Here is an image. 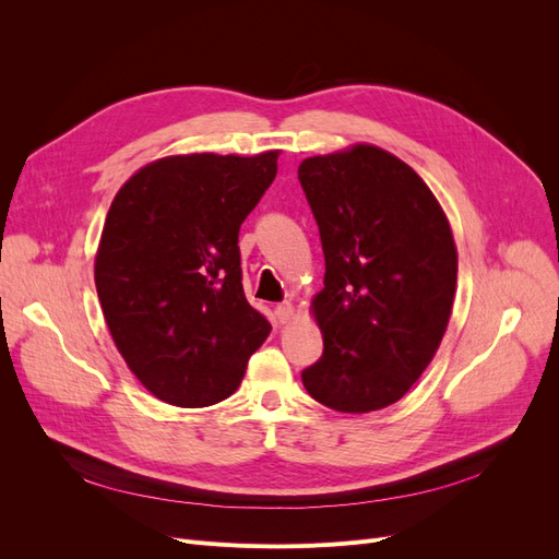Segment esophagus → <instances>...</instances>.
Wrapping results in <instances>:
<instances>
[{
  "label": "esophagus",
  "mask_w": 559,
  "mask_h": 559,
  "mask_svg": "<svg viewBox=\"0 0 559 559\" xmlns=\"http://www.w3.org/2000/svg\"><path fill=\"white\" fill-rule=\"evenodd\" d=\"M294 306H292V302L289 300H286V302H280V306L275 308V314H277V319H280V324H289V321L294 319Z\"/></svg>",
  "instance_id": "obj_1"
}]
</instances>
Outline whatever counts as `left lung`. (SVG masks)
Segmentation results:
<instances>
[{
	"label": "left lung",
	"mask_w": 559,
	"mask_h": 559,
	"mask_svg": "<svg viewBox=\"0 0 559 559\" xmlns=\"http://www.w3.org/2000/svg\"><path fill=\"white\" fill-rule=\"evenodd\" d=\"M298 179L326 261L310 302L324 354L302 384L337 413L386 408L445 335L456 289L450 222L425 179L376 144L306 158Z\"/></svg>",
	"instance_id": "left-lung-1"
}]
</instances>
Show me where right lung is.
<instances>
[{"label": "right lung", "instance_id": "obj_1", "mask_svg": "<svg viewBox=\"0 0 559 559\" xmlns=\"http://www.w3.org/2000/svg\"><path fill=\"white\" fill-rule=\"evenodd\" d=\"M277 158V148L165 156L114 195L95 253L97 298L123 361L165 403L228 399L273 329L245 298L238 233Z\"/></svg>", "mask_w": 559, "mask_h": 559}]
</instances>
